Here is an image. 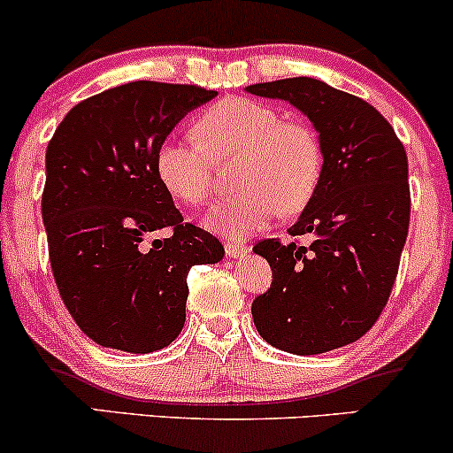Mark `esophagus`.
<instances>
[{"instance_id":"obj_1","label":"esophagus","mask_w":453,"mask_h":453,"mask_svg":"<svg viewBox=\"0 0 453 453\" xmlns=\"http://www.w3.org/2000/svg\"><path fill=\"white\" fill-rule=\"evenodd\" d=\"M249 253V247L247 244H238V242H232L227 241L226 242V256L232 257V259H241Z\"/></svg>"}]
</instances>
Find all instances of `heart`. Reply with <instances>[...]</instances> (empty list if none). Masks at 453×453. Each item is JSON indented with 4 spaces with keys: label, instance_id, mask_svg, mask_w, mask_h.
Returning a JSON list of instances; mask_svg holds the SVG:
<instances>
[{
    "label": "heart",
    "instance_id": "obj_1",
    "mask_svg": "<svg viewBox=\"0 0 453 453\" xmlns=\"http://www.w3.org/2000/svg\"><path fill=\"white\" fill-rule=\"evenodd\" d=\"M238 153L234 183L242 187L206 215V227L223 236H247L280 211L300 212L313 200L324 174V149L304 121H288L277 108L247 97H226L196 121L194 136L161 140L155 173L185 204H204L212 194V157Z\"/></svg>",
    "mask_w": 453,
    "mask_h": 453
}]
</instances>
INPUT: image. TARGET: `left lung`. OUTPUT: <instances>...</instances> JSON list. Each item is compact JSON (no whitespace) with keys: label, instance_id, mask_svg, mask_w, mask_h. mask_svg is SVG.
Masks as SVG:
<instances>
[{"label":"left lung","instance_id":"8db88e82","mask_svg":"<svg viewBox=\"0 0 453 453\" xmlns=\"http://www.w3.org/2000/svg\"><path fill=\"white\" fill-rule=\"evenodd\" d=\"M249 93L298 108L324 149L313 200L289 227L309 247L277 238L253 251L273 268V285L253 300L259 336L280 351L315 356L371 330L398 273L409 232V164L381 112L309 76L249 85Z\"/></svg>","mask_w":453,"mask_h":453}]
</instances>
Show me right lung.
<instances>
[{
	"label": "right lung",
	"mask_w": 453,
	"mask_h": 453,
	"mask_svg": "<svg viewBox=\"0 0 453 453\" xmlns=\"http://www.w3.org/2000/svg\"><path fill=\"white\" fill-rule=\"evenodd\" d=\"M215 96L150 81L112 87L76 104L46 147L50 266L67 311L97 345L168 347L185 324L189 268L223 259V244L183 223L155 173L161 140ZM164 226L173 236L149 245Z\"/></svg>",
	"instance_id": "obj_1"
}]
</instances>
